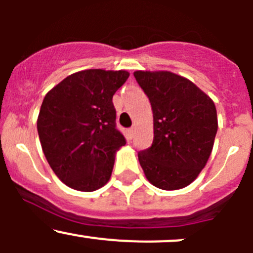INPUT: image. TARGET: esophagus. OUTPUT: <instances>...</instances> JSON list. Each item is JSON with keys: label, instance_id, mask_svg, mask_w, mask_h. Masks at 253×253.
Returning <instances> with one entry per match:
<instances>
[{"label": "esophagus", "instance_id": "obj_1", "mask_svg": "<svg viewBox=\"0 0 253 253\" xmlns=\"http://www.w3.org/2000/svg\"><path fill=\"white\" fill-rule=\"evenodd\" d=\"M133 132H134L133 127H131V128H128V131H127V137H128V139L133 138Z\"/></svg>", "mask_w": 253, "mask_h": 253}]
</instances>
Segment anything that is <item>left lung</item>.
Masks as SVG:
<instances>
[{"instance_id": "8db88e82", "label": "left lung", "mask_w": 253, "mask_h": 253, "mask_svg": "<svg viewBox=\"0 0 253 253\" xmlns=\"http://www.w3.org/2000/svg\"><path fill=\"white\" fill-rule=\"evenodd\" d=\"M149 98L154 138L138 153L145 177L162 190L190 185L206 167L218 131L213 100L188 79L168 72L137 71Z\"/></svg>"}]
</instances>
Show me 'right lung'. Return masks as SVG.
I'll return each instance as SVG.
<instances>
[{"label":"right lung","mask_w":253,"mask_h":253,"mask_svg":"<svg viewBox=\"0 0 253 253\" xmlns=\"http://www.w3.org/2000/svg\"><path fill=\"white\" fill-rule=\"evenodd\" d=\"M128 76L126 71H81L45 95L38 133L51 169L68 187L91 192L110 178L116 150L126 144L116 128L112 96Z\"/></svg>","instance_id":"1"}]
</instances>
